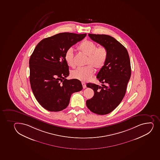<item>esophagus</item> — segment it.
I'll use <instances>...</instances> for the list:
<instances>
[{"instance_id": "esophagus-1", "label": "esophagus", "mask_w": 160, "mask_h": 160, "mask_svg": "<svg viewBox=\"0 0 160 160\" xmlns=\"http://www.w3.org/2000/svg\"><path fill=\"white\" fill-rule=\"evenodd\" d=\"M82 85L83 88V89H85V88H86V87H86V83H85L84 82H82Z\"/></svg>"}]
</instances>
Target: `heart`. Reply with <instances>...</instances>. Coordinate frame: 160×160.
Instances as JSON below:
<instances>
[{"label":"heart","instance_id":"obj_1","mask_svg":"<svg viewBox=\"0 0 160 160\" xmlns=\"http://www.w3.org/2000/svg\"><path fill=\"white\" fill-rule=\"evenodd\" d=\"M78 49L88 56L86 64H90L97 70L102 69L105 65L108 57V51L104 46L97 47L93 42L90 40H84L78 46ZM64 59L68 66L73 67L74 66V54L72 48H69L66 51ZM94 69L91 65L79 67L71 72V76L74 79L80 81L89 80L94 74Z\"/></svg>","mask_w":160,"mask_h":160}]
</instances>
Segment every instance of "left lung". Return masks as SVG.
Wrapping results in <instances>:
<instances>
[{"mask_svg": "<svg viewBox=\"0 0 160 160\" xmlns=\"http://www.w3.org/2000/svg\"><path fill=\"white\" fill-rule=\"evenodd\" d=\"M88 36L107 48L108 57L97 76L102 86L91 83L87 84L94 93L91 99L87 100L86 105L94 113L107 114L119 106L125 96L131 74L130 60L126 48L113 37L91 33Z\"/></svg>", "mask_w": 160, "mask_h": 160, "instance_id": "left-lung-1", "label": "left lung"}]
</instances>
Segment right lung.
Masks as SVG:
<instances>
[{
  "instance_id": "right-lung-1",
  "label": "right lung",
  "mask_w": 160,
  "mask_h": 160,
  "mask_svg": "<svg viewBox=\"0 0 160 160\" xmlns=\"http://www.w3.org/2000/svg\"><path fill=\"white\" fill-rule=\"evenodd\" d=\"M87 33L63 32L45 38L36 47L29 59L30 83L37 100L51 112L66 109L73 93L82 90L81 81L67 80L66 51Z\"/></svg>"
}]
</instances>
